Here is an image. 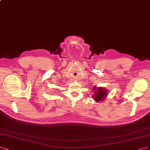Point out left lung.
I'll return each mask as SVG.
<instances>
[{
  "label": "left lung",
  "mask_w": 150,
  "mask_h": 150,
  "mask_svg": "<svg viewBox=\"0 0 150 150\" xmlns=\"http://www.w3.org/2000/svg\"><path fill=\"white\" fill-rule=\"evenodd\" d=\"M92 91H93V95L91 97L93 98L94 100L100 102V101H103L105 99H106L108 94V90L103 87H96L93 86L92 88Z\"/></svg>",
  "instance_id": "obj_1"
}]
</instances>
